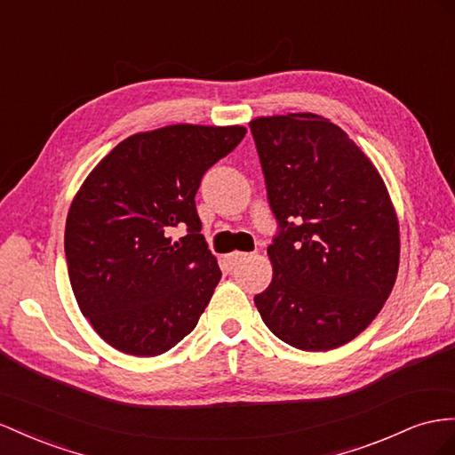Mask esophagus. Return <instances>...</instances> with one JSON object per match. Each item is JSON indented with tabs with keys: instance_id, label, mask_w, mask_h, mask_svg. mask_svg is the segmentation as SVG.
Returning <instances> with one entry per match:
<instances>
[{
	"instance_id": "1",
	"label": "esophagus",
	"mask_w": 455,
	"mask_h": 455,
	"mask_svg": "<svg viewBox=\"0 0 455 455\" xmlns=\"http://www.w3.org/2000/svg\"><path fill=\"white\" fill-rule=\"evenodd\" d=\"M247 258H249V252H231L226 256V262L229 266V269H233V267H237L243 260H247Z\"/></svg>"
}]
</instances>
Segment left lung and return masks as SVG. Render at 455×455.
Here are the masks:
<instances>
[{
  "label": "left lung",
  "mask_w": 455,
  "mask_h": 455,
  "mask_svg": "<svg viewBox=\"0 0 455 455\" xmlns=\"http://www.w3.org/2000/svg\"><path fill=\"white\" fill-rule=\"evenodd\" d=\"M251 132L279 226L256 308L294 348H339L373 322L396 281L400 229L385 181L319 115L260 116Z\"/></svg>",
  "instance_id": "8db88e82"
}]
</instances>
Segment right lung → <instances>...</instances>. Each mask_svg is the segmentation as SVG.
<instances>
[{"mask_svg": "<svg viewBox=\"0 0 455 455\" xmlns=\"http://www.w3.org/2000/svg\"><path fill=\"white\" fill-rule=\"evenodd\" d=\"M243 126L176 124L126 138L70 204L65 254L84 317L110 347L158 355L197 325L218 285L195 195ZM187 229L176 242L174 228Z\"/></svg>", "mask_w": 455, "mask_h": 455, "instance_id": "add662e5", "label": "right lung"}]
</instances>
